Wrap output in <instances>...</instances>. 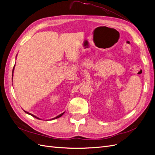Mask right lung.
<instances>
[{"label":"right lung","mask_w":155,"mask_h":155,"mask_svg":"<svg viewBox=\"0 0 155 155\" xmlns=\"http://www.w3.org/2000/svg\"><path fill=\"white\" fill-rule=\"evenodd\" d=\"M14 67H15V66H14ZM14 67H13V70H14ZM25 112H26V113L27 114H30L31 116H32L33 117H34V118H37V119H39V120H40L39 118H37V116H34V114H30V113H29V112H26L25 111ZM64 114V112H63V113H62V114H59V116H58L57 117H55V118H53V119H51V120H54V119H56V118H59V117H61V116L63 114Z\"/></svg>","instance_id":"1"}]
</instances>
